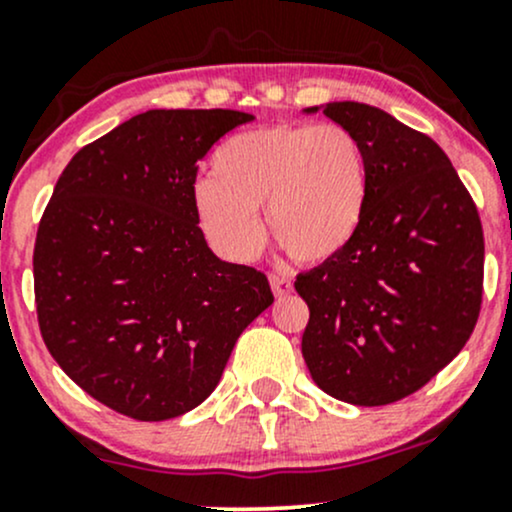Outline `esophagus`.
Masks as SVG:
<instances>
[{
  "label": "esophagus",
  "mask_w": 512,
  "mask_h": 512,
  "mask_svg": "<svg viewBox=\"0 0 512 512\" xmlns=\"http://www.w3.org/2000/svg\"><path fill=\"white\" fill-rule=\"evenodd\" d=\"M269 284H272V291H274L276 298H286L293 291V281L286 279V276L272 274V276H269Z\"/></svg>",
  "instance_id": "1"
}]
</instances>
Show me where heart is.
Returning <instances> with one entry per match:
<instances>
[{"label":"heart","instance_id":"b5f03b06","mask_svg":"<svg viewBox=\"0 0 512 512\" xmlns=\"http://www.w3.org/2000/svg\"><path fill=\"white\" fill-rule=\"evenodd\" d=\"M368 156L349 127L281 122L226 139L211 178L192 192L197 226L231 262L260 255L269 236L298 262L322 264L354 243L368 209Z\"/></svg>","mask_w":512,"mask_h":512}]
</instances>
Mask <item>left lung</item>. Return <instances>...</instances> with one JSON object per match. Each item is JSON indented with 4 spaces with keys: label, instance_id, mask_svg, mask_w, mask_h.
Instances as JSON below:
<instances>
[{
    "label": "left lung",
    "instance_id": "obj_1",
    "mask_svg": "<svg viewBox=\"0 0 512 512\" xmlns=\"http://www.w3.org/2000/svg\"><path fill=\"white\" fill-rule=\"evenodd\" d=\"M322 110L368 156V209L342 255L296 279L310 320L301 351L322 392L383 407L421 390L462 351L484 284L479 211L445 151L366 103Z\"/></svg>",
    "mask_w": 512,
    "mask_h": 512
}]
</instances>
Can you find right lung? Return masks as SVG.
<instances>
[{"label":"right lung","mask_w":512,"mask_h":512,"mask_svg":"<svg viewBox=\"0 0 512 512\" xmlns=\"http://www.w3.org/2000/svg\"><path fill=\"white\" fill-rule=\"evenodd\" d=\"M238 110H146L84 146L57 180L33 250L43 342L105 407L166 421L219 385L267 276L209 250L192 209L197 161Z\"/></svg>","instance_id":"right-lung-1"}]
</instances>
